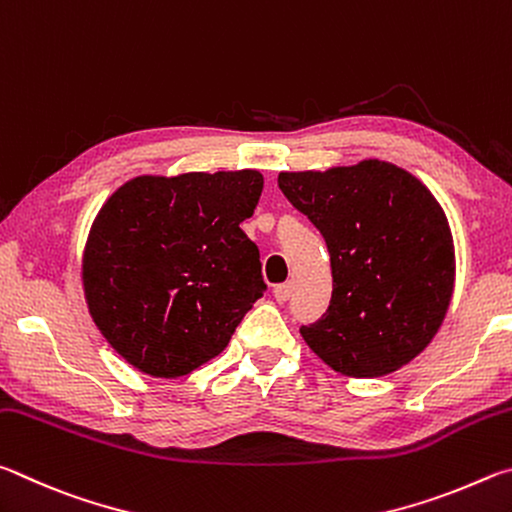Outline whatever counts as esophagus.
Here are the masks:
<instances>
[{"instance_id":"34e87169","label":"esophagus","mask_w":512,"mask_h":512,"mask_svg":"<svg viewBox=\"0 0 512 512\" xmlns=\"http://www.w3.org/2000/svg\"><path fill=\"white\" fill-rule=\"evenodd\" d=\"M290 294H292V283H281V285H276V288H274V299L279 303L288 301Z\"/></svg>"}]
</instances>
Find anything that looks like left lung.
Masks as SVG:
<instances>
[{
	"instance_id": "obj_1",
	"label": "left lung",
	"mask_w": 512,
	"mask_h": 512,
	"mask_svg": "<svg viewBox=\"0 0 512 512\" xmlns=\"http://www.w3.org/2000/svg\"><path fill=\"white\" fill-rule=\"evenodd\" d=\"M283 195L326 238L333 297L301 337L330 369L380 378L420 355L454 292L443 206L409 170L380 159L279 173Z\"/></svg>"
}]
</instances>
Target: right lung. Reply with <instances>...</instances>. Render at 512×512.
I'll return each instance as SVG.
<instances>
[{
  "label": "right lung",
  "instance_id": "right-lung-1",
  "mask_svg": "<svg viewBox=\"0 0 512 512\" xmlns=\"http://www.w3.org/2000/svg\"><path fill=\"white\" fill-rule=\"evenodd\" d=\"M258 170L139 175L107 197L83 251L96 328L152 378H182L227 348L263 297L258 247L240 229Z\"/></svg>",
  "mask_w": 512,
  "mask_h": 512
}]
</instances>
